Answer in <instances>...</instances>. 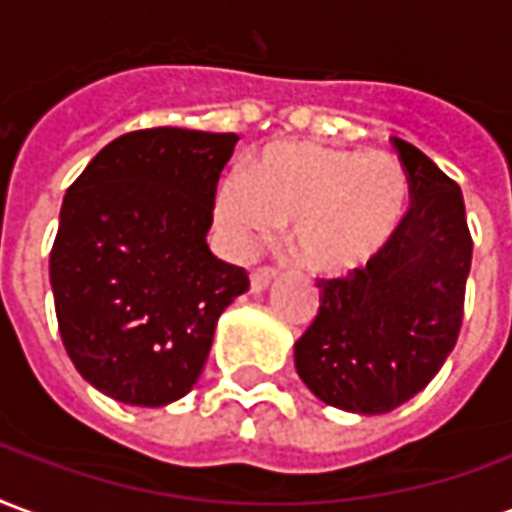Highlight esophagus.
<instances>
[{
  "mask_svg": "<svg viewBox=\"0 0 512 512\" xmlns=\"http://www.w3.org/2000/svg\"><path fill=\"white\" fill-rule=\"evenodd\" d=\"M272 278H275V270H272V267H259V270L251 275V289L256 294L264 292V289L272 283Z\"/></svg>",
  "mask_w": 512,
  "mask_h": 512,
  "instance_id": "1",
  "label": "esophagus"
}]
</instances>
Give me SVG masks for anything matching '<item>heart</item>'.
<instances>
[{
	"instance_id": "obj_1",
	"label": "heart",
	"mask_w": 512,
	"mask_h": 512,
	"mask_svg": "<svg viewBox=\"0 0 512 512\" xmlns=\"http://www.w3.org/2000/svg\"><path fill=\"white\" fill-rule=\"evenodd\" d=\"M409 174L390 152L278 144L248 174L231 171L212 223L237 256H251L292 223L294 251L316 272H352L379 256L409 207Z\"/></svg>"
}]
</instances>
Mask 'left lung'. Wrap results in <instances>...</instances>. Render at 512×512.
I'll use <instances>...</instances> for the list:
<instances>
[{"label": "left lung", "mask_w": 512, "mask_h": 512, "mask_svg": "<svg viewBox=\"0 0 512 512\" xmlns=\"http://www.w3.org/2000/svg\"><path fill=\"white\" fill-rule=\"evenodd\" d=\"M412 207L379 256L319 281V313L294 343V368L319 401L352 414L393 412L431 382L464 319L472 237L461 188L395 138Z\"/></svg>", "instance_id": "obj_1"}]
</instances>
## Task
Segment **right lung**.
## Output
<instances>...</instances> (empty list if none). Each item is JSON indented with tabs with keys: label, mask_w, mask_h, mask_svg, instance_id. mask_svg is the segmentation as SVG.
Wrapping results in <instances>:
<instances>
[{
	"label": "right lung",
	"mask_w": 512,
	"mask_h": 512,
	"mask_svg": "<svg viewBox=\"0 0 512 512\" xmlns=\"http://www.w3.org/2000/svg\"><path fill=\"white\" fill-rule=\"evenodd\" d=\"M234 133L152 128L100 149L70 185L51 248L59 335L114 401L169 406L193 390L220 313L248 272L207 245Z\"/></svg>",
	"instance_id": "add662e5"
}]
</instances>
